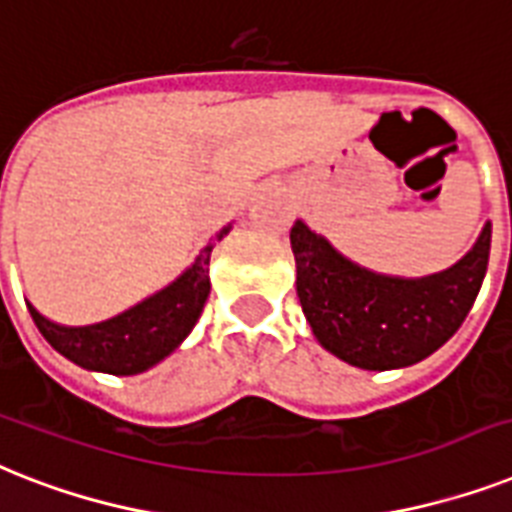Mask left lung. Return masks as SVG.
<instances>
[{
    "mask_svg": "<svg viewBox=\"0 0 512 512\" xmlns=\"http://www.w3.org/2000/svg\"><path fill=\"white\" fill-rule=\"evenodd\" d=\"M289 239L297 297L315 339L355 368L392 371L421 363L463 326L486 276L492 223L463 260L423 278L360 268L302 220Z\"/></svg>",
    "mask_w": 512,
    "mask_h": 512,
    "instance_id": "left-lung-1",
    "label": "left lung"
}]
</instances>
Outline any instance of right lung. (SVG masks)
<instances>
[{"label":"right lung","instance_id":"1","mask_svg":"<svg viewBox=\"0 0 512 512\" xmlns=\"http://www.w3.org/2000/svg\"><path fill=\"white\" fill-rule=\"evenodd\" d=\"M228 231L231 226L220 228L173 284L110 321L60 326L44 318L31 302L28 313L54 350L86 371L136 376L165 360L191 334L210 294V252Z\"/></svg>","mask_w":512,"mask_h":512}]
</instances>
